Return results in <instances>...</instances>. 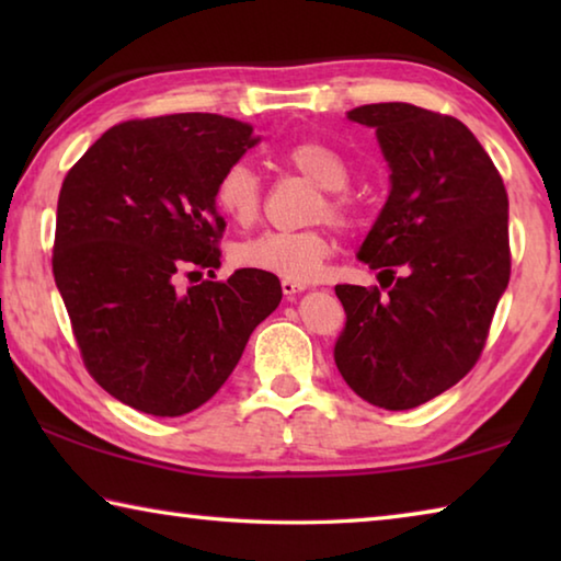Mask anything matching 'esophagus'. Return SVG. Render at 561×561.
Wrapping results in <instances>:
<instances>
[{"instance_id":"34e87169","label":"esophagus","mask_w":561,"mask_h":561,"mask_svg":"<svg viewBox=\"0 0 561 561\" xmlns=\"http://www.w3.org/2000/svg\"><path fill=\"white\" fill-rule=\"evenodd\" d=\"M304 289H307V282H299V279H287V277L282 279V291H284V297H287V299L297 297V294H301Z\"/></svg>"}]
</instances>
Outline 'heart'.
Instances as JSON below:
<instances>
[{
    "label": "heart",
    "instance_id": "obj_1",
    "mask_svg": "<svg viewBox=\"0 0 561 561\" xmlns=\"http://www.w3.org/2000/svg\"><path fill=\"white\" fill-rule=\"evenodd\" d=\"M287 168L297 170L311 183L324 187V201L314 207L317 217H329L341 227L356 222V205L344 193L348 185V165L334 148L321 140H297L279 153ZM215 205L237 227H250L262 213V183L244 160L227 165L215 183ZM334 252V237L324 227L309 230L262 232L237 247V262L247 270H260L277 277L309 282L324 267Z\"/></svg>",
    "mask_w": 561,
    "mask_h": 561
}]
</instances>
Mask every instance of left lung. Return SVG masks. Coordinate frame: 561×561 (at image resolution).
Returning a JSON list of instances; mask_svg holds the SVG:
<instances>
[{
    "label": "left lung",
    "mask_w": 561,
    "mask_h": 561,
    "mask_svg": "<svg viewBox=\"0 0 561 561\" xmlns=\"http://www.w3.org/2000/svg\"><path fill=\"white\" fill-rule=\"evenodd\" d=\"M348 118L376 128L391 168L358 250L389 291L339 284L346 327L334 360L364 401L408 411L458 383L485 348L510 282L507 190L458 118L411 103H368Z\"/></svg>",
    "instance_id": "left-lung-1"
}]
</instances>
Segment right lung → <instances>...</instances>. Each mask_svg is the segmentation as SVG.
I'll return each mask as SVG.
<instances>
[{"label":"right lung","mask_w":561,"mask_h":561,"mask_svg":"<svg viewBox=\"0 0 561 561\" xmlns=\"http://www.w3.org/2000/svg\"><path fill=\"white\" fill-rule=\"evenodd\" d=\"M257 140L217 113L126 121L64 178L56 287L93 381L136 411L175 417L210 401L279 307L274 274L215 279L225 232L217 175ZM197 268L211 279L180 288Z\"/></svg>","instance_id":"obj_1"}]
</instances>
